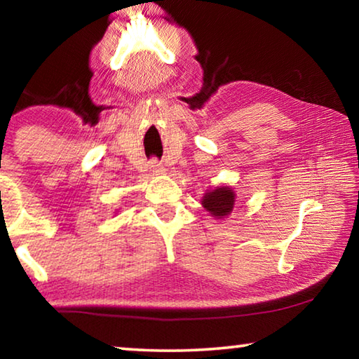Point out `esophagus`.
<instances>
[{"instance_id":"esophagus-1","label":"esophagus","mask_w":359,"mask_h":359,"mask_svg":"<svg viewBox=\"0 0 359 359\" xmlns=\"http://www.w3.org/2000/svg\"><path fill=\"white\" fill-rule=\"evenodd\" d=\"M150 169H151V172H154V174H161L163 171H165V169H163V166H161V163L158 160L150 161Z\"/></svg>"}]
</instances>
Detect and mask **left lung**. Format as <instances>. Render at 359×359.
Returning <instances> with one entry per match:
<instances>
[{
  "mask_svg": "<svg viewBox=\"0 0 359 359\" xmlns=\"http://www.w3.org/2000/svg\"><path fill=\"white\" fill-rule=\"evenodd\" d=\"M234 201H236V194L233 191V188L217 187L214 190H210L204 194L201 204L212 217L224 218L233 212Z\"/></svg>",
  "mask_w": 359,
  "mask_h": 359,
  "instance_id": "obj_1",
  "label": "left lung"
}]
</instances>
